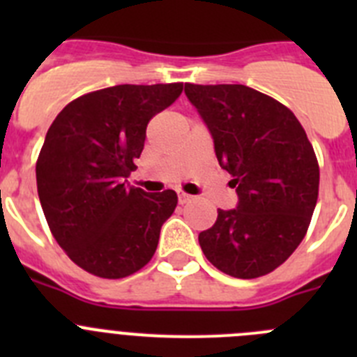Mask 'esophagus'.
<instances>
[{
  "label": "esophagus",
  "mask_w": 357,
  "mask_h": 357,
  "mask_svg": "<svg viewBox=\"0 0 357 357\" xmlns=\"http://www.w3.org/2000/svg\"><path fill=\"white\" fill-rule=\"evenodd\" d=\"M191 200H193V197H191V195L184 193V191H178V202H181L182 206H184V204H189Z\"/></svg>",
  "instance_id": "obj_1"
}]
</instances>
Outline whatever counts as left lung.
<instances>
[{"label":"left lung","instance_id":"1","mask_svg":"<svg viewBox=\"0 0 357 357\" xmlns=\"http://www.w3.org/2000/svg\"><path fill=\"white\" fill-rule=\"evenodd\" d=\"M185 94L239 198L200 232L202 252L230 277L266 275L295 252L311 223L320 184L313 144L288 107L247 85L185 84Z\"/></svg>","mask_w":357,"mask_h":357}]
</instances>
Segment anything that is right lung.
Returning a JSON list of instances; mask_svg holds the SVG:
<instances>
[{
	"mask_svg": "<svg viewBox=\"0 0 357 357\" xmlns=\"http://www.w3.org/2000/svg\"><path fill=\"white\" fill-rule=\"evenodd\" d=\"M182 85L93 91L52 123L37 157V193L53 238L85 272L123 279L155 254L176 193H144L121 181L135 169L150 119L181 96Z\"/></svg>",
	"mask_w": 357,
	"mask_h": 357,
	"instance_id": "add662e5",
	"label": "right lung"
}]
</instances>
